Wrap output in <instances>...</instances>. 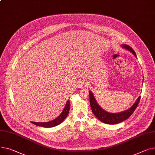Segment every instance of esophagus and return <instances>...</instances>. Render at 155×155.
I'll list each match as a JSON object with an SVG mask.
<instances>
[{"label": "esophagus", "instance_id": "34e87169", "mask_svg": "<svg viewBox=\"0 0 155 155\" xmlns=\"http://www.w3.org/2000/svg\"><path fill=\"white\" fill-rule=\"evenodd\" d=\"M87 85V82L85 81H82L81 82H80L79 84V87L80 88H84L85 87H86Z\"/></svg>", "mask_w": 155, "mask_h": 155}]
</instances>
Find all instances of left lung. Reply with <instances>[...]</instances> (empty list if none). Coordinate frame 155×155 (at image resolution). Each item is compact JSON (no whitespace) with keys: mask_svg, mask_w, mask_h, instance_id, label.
Listing matches in <instances>:
<instances>
[{"mask_svg":"<svg viewBox=\"0 0 155 155\" xmlns=\"http://www.w3.org/2000/svg\"><path fill=\"white\" fill-rule=\"evenodd\" d=\"M122 46L123 47H124L126 49L130 51L133 54V55L137 57L135 51L133 50V49L130 46L128 45H123ZM89 95H90V104L91 108L93 113H94V115H95V117L103 123H105L106 124H113V125L118 124V123H121L123 121H125V120L128 119L133 114L134 111H135V109L137 108L140 102V97H139L135 104H134L133 106L128 110L121 113H111L107 112L104 110H103L98 105V104L97 103L94 97V95H93L92 92L90 90L89 91Z\"/></svg>","mask_w":155,"mask_h":155,"instance_id":"8db88e82","label":"left lung"}]
</instances>
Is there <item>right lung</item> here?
<instances>
[{"instance_id": "obj_1", "label": "right lung", "mask_w": 155, "mask_h": 155, "mask_svg": "<svg viewBox=\"0 0 155 155\" xmlns=\"http://www.w3.org/2000/svg\"><path fill=\"white\" fill-rule=\"evenodd\" d=\"M70 110V100H68V101L66 103L65 107L63 110V111L61 112V114L55 120L49 121V122H43V123H38V122H31L33 124L39 126V127H45V128H50V127H55L58 125H59L60 123L62 122L67 116L68 115V113Z\"/></svg>"}]
</instances>
